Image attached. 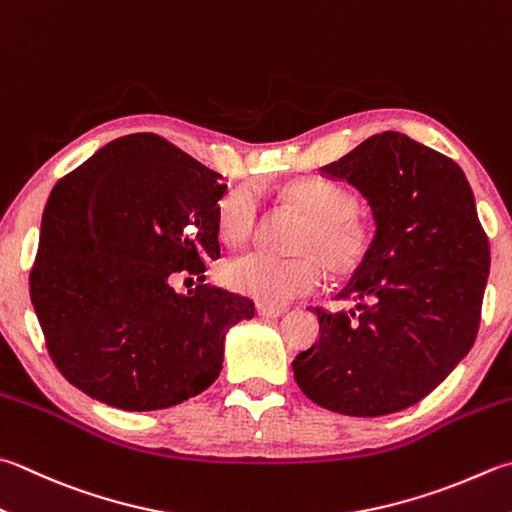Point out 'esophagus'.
I'll return each instance as SVG.
<instances>
[{
    "instance_id": "34e87169",
    "label": "esophagus",
    "mask_w": 512,
    "mask_h": 512,
    "mask_svg": "<svg viewBox=\"0 0 512 512\" xmlns=\"http://www.w3.org/2000/svg\"><path fill=\"white\" fill-rule=\"evenodd\" d=\"M256 312H258V316H263V318H278V316H283L287 310H285V307L258 305V307H256Z\"/></svg>"
}]
</instances>
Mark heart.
<instances>
[{
	"label": "heart",
	"mask_w": 512,
	"mask_h": 512,
	"mask_svg": "<svg viewBox=\"0 0 512 512\" xmlns=\"http://www.w3.org/2000/svg\"><path fill=\"white\" fill-rule=\"evenodd\" d=\"M281 198L307 216L296 249L305 254L278 258L265 252H247L223 267L229 289L252 296L265 305H285L310 294L325 281L327 267L336 276L359 269L370 256L374 229L354 214L352 191L327 180H294L283 187ZM258 198L252 187H236L220 202V229L229 243H243L258 225Z\"/></svg>",
	"instance_id": "1"
}]
</instances>
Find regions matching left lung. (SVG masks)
I'll list each match as a JSON object with an SVG mask.
<instances>
[{
  "label": "left lung",
  "instance_id": "1",
  "mask_svg": "<svg viewBox=\"0 0 512 512\" xmlns=\"http://www.w3.org/2000/svg\"><path fill=\"white\" fill-rule=\"evenodd\" d=\"M321 176L368 200L374 245L336 296L352 310H314L321 336L294 359V379L350 417L406 410L475 343L490 272L475 196L455 160L399 131L363 140Z\"/></svg>",
  "mask_w": 512,
  "mask_h": 512
}]
</instances>
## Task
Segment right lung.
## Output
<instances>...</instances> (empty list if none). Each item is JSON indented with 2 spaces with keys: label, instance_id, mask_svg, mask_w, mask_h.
Returning a JSON list of instances; mask_svg holds the SVG:
<instances>
[{
  "label": "right lung",
  "instance_id": "obj_1",
  "mask_svg": "<svg viewBox=\"0 0 512 512\" xmlns=\"http://www.w3.org/2000/svg\"><path fill=\"white\" fill-rule=\"evenodd\" d=\"M223 176L156 133L106 144L53 187L31 301L55 368L106 406L147 412L196 397L254 303L178 274L220 258Z\"/></svg>",
  "mask_w": 512,
  "mask_h": 512
}]
</instances>
